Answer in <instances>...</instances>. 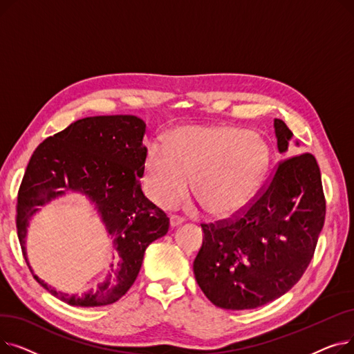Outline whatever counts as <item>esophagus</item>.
Here are the masks:
<instances>
[{
    "label": "esophagus",
    "mask_w": 354,
    "mask_h": 354,
    "mask_svg": "<svg viewBox=\"0 0 354 354\" xmlns=\"http://www.w3.org/2000/svg\"><path fill=\"white\" fill-rule=\"evenodd\" d=\"M182 222H183V219L180 216H178V215H171V218H169V224H171L172 228L179 227Z\"/></svg>",
    "instance_id": "1"
}]
</instances>
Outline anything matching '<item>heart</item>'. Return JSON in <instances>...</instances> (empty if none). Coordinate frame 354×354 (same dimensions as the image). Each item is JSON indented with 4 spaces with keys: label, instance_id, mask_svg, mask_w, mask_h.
<instances>
[{
    "label": "heart",
    "instance_id": "b5f03b06",
    "mask_svg": "<svg viewBox=\"0 0 354 354\" xmlns=\"http://www.w3.org/2000/svg\"><path fill=\"white\" fill-rule=\"evenodd\" d=\"M270 165V149L250 130L235 126H180L165 146H149L145 187L155 203L169 208L191 192L203 212L230 218L245 208Z\"/></svg>",
    "mask_w": 354,
    "mask_h": 354
}]
</instances>
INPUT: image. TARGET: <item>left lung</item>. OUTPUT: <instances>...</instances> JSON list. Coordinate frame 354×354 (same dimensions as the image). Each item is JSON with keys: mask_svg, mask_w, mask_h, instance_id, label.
<instances>
[{"mask_svg": "<svg viewBox=\"0 0 354 354\" xmlns=\"http://www.w3.org/2000/svg\"><path fill=\"white\" fill-rule=\"evenodd\" d=\"M278 152L292 132L274 119ZM299 145V143H297ZM326 199L311 153L278 163L267 187L238 216L202 224L194 261L196 283L216 307L248 310L286 294L303 277L324 225Z\"/></svg>", "mask_w": 354, "mask_h": 354, "instance_id": "1", "label": "left lung"}]
</instances>
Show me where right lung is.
<instances>
[{"instance_id":"add662e5","label":"right lung","mask_w":354,"mask_h":354,"mask_svg":"<svg viewBox=\"0 0 354 354\" xmlns=\"http://www.w3.org/2000/svg\"><path fill=\"white\" fill-rule=\"evenodd\" d=\"M146 123L132 115L93 116L71 123L35 149L17 198V234L26 258L25 236L32 215L66 192H79L95 203L114 239L115 261L105 280L83 296L48 288L62 301L77 307L113 304L132 287L147 245L166 235L169 218L140 188L147 149Z\"/></svg>"}]
</instances>
